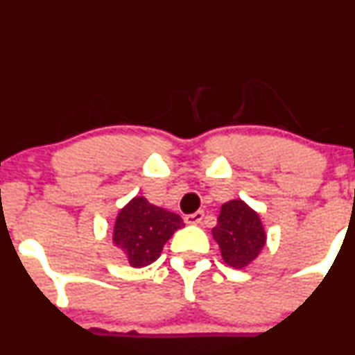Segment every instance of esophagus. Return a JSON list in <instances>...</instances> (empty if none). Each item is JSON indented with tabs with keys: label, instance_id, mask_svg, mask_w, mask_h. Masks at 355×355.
I'll use <instances>...</instances> for the list:
<instances>
[{
	"label": "esophagus",
	"instance_id": "esophagus-1",
	"mask_svg": "<svg viewBox=\"0 0 355 355\" xmlns=\"http://www.w3.org/2000/svg\"><path fill=\"white\" fill-rule=\"evenodd\" d=\"M203 216H205L203 211H195V213H191V215L185 216V223L187 225H200L202 223Z\"/></svg>",
	"mask_w": 355,
	"mask_h": 355
}]
</instances>
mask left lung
Masks as SVG:
<instances>
[{
    "mask_svg": "<svg viewBox=\"0 0 355 355\" xmlns=\"http://www.w3.org/2000/svg\"><path fill=\"white\" fill-rule=\"evenodd\" d=\"M211 234L218 243L223 261L234 270L253 263L266 245L261 218L243 200H230L221 205L218 223Z\"/></svg>",
    "mask_w": 355,
    "mask_h": 355,
    "instance_id": "left-lung-1",
    "label": "left lung"
}]
</instances>
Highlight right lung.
Segmentation results:
<instances>
[{
  "label": "right lung",
  "instance_id": "obj_1",
  "mask_svg": "<svg viewBox=\"0 0 355 355\" xmlns=\"http://www.w3.org/2000/svg\"><path fill=\"white\" fill-rule=\"evenodd\" d=\"M183 226L180 215L135 196L119 211L112 241L132 268H144L159 258L165 243Z\"/></svg>",
  "mask_w": 355,
  "mask_h": 355
}]
</instances>
